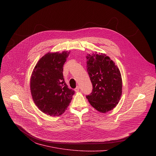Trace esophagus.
<instances>
[{"label": "esophagus", "mask_w": 156, "mask_h": 156, "mask_svg": "<svg viewBox=\"0 0 156 156\" xmlns=\"http://www.w3.org/2000/svg\"><path fill=\"white\" fill-rule=\"evenodd\" d=\"M75 91H76V92H79V87L78 86L75 88Z\"/></svg>", "instance_id": "esophagus-1"}]
</instances>
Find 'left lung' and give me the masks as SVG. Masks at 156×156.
<instances>
[{"mask_svg":"<svg viewBox=\"0 0 156 156\" xmlns=\"http://www.w3.org/2000/svg\"><path fill=\"white\" fill-rule=\"evenodd\" d=\"M87 59V71L93 88L87 98L98 111H110L119 103L122 95L120 71L105 54L88 55Z\"/></svg>","mask_w":156,"mask_h":156,"instance_id":"8db88e82","label":"left lung"}]
</instances>
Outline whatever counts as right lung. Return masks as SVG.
Returning a JSON list of instances; mask_svg holds the SVG:
<instances>
[{"instance_id":"1","label":"right lung","mask_w":156,"mask_h":156,"mask_svg":"<svg viewBox=\"0 0 156 156\" xmlns=\"http://www.w3.org/2000/svg\"><path fill=\"white\" fill-rule=\"evenodd\" d=\"M70 51L48 53L37 62L30 78V92L38 109L47 115H62L75 91L68 88L63 66Z\"/></svg>"}]
</instances>
